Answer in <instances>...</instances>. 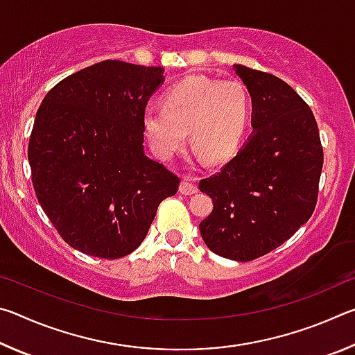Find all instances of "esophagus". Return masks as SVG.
<instances>
[{
	"mask_svg": "<svg viewBox=\"0 0 355 355\" xmlns=\"http://www.w3.org/2000/svg\"><path fill=\"white\" fill-rule=\"evenodd\" d=\"M197 191H199L197 189V186L188 178L183 180V182L180 183V192H182L183 196H192V194H196Z\"/></svg>",
	"mask_w": 355,
	"mask_h": 355,
	"instance_id": "esophagus-1",
	"label": "esophagus"
}]
</instances>
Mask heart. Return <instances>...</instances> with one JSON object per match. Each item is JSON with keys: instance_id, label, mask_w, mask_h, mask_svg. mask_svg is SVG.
I'll list each match as a JSON object with an SVG mask.
<instances>
[{"instance_id": "obj_1", "label": "heart", "mask_w": 355, "mask_h": 355, "mask_svg": "<svg viewBox=\"0 0 355 355\" xmlns=\"http://www.w3.org/2000/svg\"><path fill=\"white\" fill-rule=\"evenodd\" d=\"M250 101L238 80L188 76L169 89L164 107L144 112V130L156 153L171 158L186 144L211 164L230 158L239 146L249 119Z\"/></svg>"}]
</instances>
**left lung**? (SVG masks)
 I'll list each match as a JSON object with an SVG mask.
<instances>
[{"instance_id":"left-lung-1","label":"left lung","mask_w":355,"mask_h":355,"mask_svg":"<svg viewBox=\"0 0 355 355\" xmlns=\"http://www.w3.org/2000/svg\"><path fill=\"white\" fill-rule=\"evenodd\" d=\"M233 69L252 97L254 133L220 172L200 180L214 208L199 228L216 255L252 261L313 214L324 156L313 112L291 86L245 65Z\"/></svg>"}]
</instances>
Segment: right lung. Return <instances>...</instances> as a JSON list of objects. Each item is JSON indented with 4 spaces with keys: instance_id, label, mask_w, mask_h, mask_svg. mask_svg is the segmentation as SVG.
<instances>
[{
    "instance_id": "obj_1",
    "label": "right lung",
    "mask_w": 355,
    "mask_h": 355,
    "mask_svg": "<svg viewBox=\"0 0 355 355\" xmlns=\"http://www.w3.org/2000/svg\"><path fill=\"white\" fill-rule=\"evenodd\" d=\"M163 67L103 61L64 78L35 114L33 186L59 235L116 260L141 245L180 178L144 153V112Z\"/></svg>"
}]
</instances>
